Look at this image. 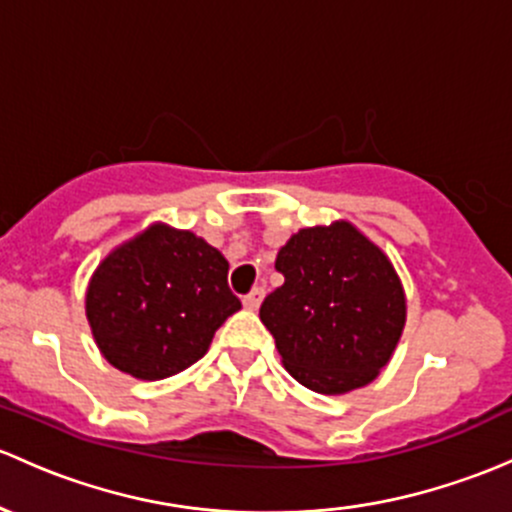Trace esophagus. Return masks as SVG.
<instances>
[{
	"label": "esophagus",
	"instance_id": "1",
	"mask_svg": "<svg viewBox=\"0 0 512 512\" xmlns=\"http://www.w3.org/2000/svg\"><path fill=\"white\" fill-rule=\"evenodd\" d=\"M262 299H265V289H262V287H255V289H252L250 294H245V299H242V304H245V309L255 311L257 306L262 304Z\"/></svg>",
	"mask_w": 512,
	"mask_h": 512
}]
</instances>
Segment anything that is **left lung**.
Listing matches in <instances>:
<instances>
[{
  "instance_id": "8db88e82",
  "label": "left lung",
  "mask_w": 512,
  "mask_h": 512,
  "mask_svg": "<svg viewBox=\"0 0 512 512\" xmlns=\"http://www.w3.org/2000/svg\"><path fill=\"white\" fill-rule=\"evenodd\" d=\"M282 287L260 319L284 368L321 395H343L378 378L407 316L405 289L375 242L346 220L304 228L279 250Z\"/></svg>"
}]
</instances>
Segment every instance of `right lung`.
Listing matches in <instances>:
<instances>
[{"instance_id": "1", "label": "right lung", "mask_w": 512, "mask_h": 512, "mask_svg": "<svg viewBox=\"0 0 512 512\" xmlns=\"http://www.w3.org/2000/svg\"><path fill=\"white\" fill-rule=\"evenodd\" d=\"M240 306L228 260L191 230L164 223L112 250L85 294L100 353L139 380L169 378L203 358Z\"/></svg>"}]
</instances>
